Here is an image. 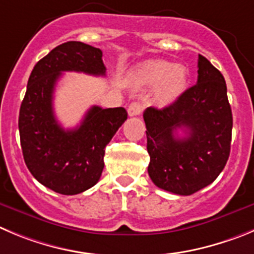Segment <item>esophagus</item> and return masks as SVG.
<instances>
[{
  "instance_id": "34e87169",
  "label": "esophagus",
  "mask_w": 254,
  "mask_h": 254,
  "mask_svg": "<svg viewBox=\"0 0 254 254\" xmlns=\"http://www.w3.org/2000/svg\"><path fill=\"white\" fill-rule=\"evenodd\" d=\"M143 105L139 101H134L127 108V114H129V116H138L143 113Z\"/></svg>"
}]
</instances>
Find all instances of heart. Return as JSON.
<instances>
[{"mask_svg": "<svg viewBox=\"0 0 254 254\" xmlns=\"http://www.w3.org/2000/svg\"><path fill=\"white\" fill-rule=\"evenodd\" d=\"M188 68L182 64L168 60L146 61L134 71V79L140 85L155 87V99L159 105L174 103L188 86Z\"/></svg>", "mask_w": 254, "mask_h": 254, "instance_id": "obj_1", "label": "heart"}]
</instances>
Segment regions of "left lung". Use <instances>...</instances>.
Masks as SVG:
<instances>
[{
	"instance_id": "obj_1",
	"label": "left lung",
	"mask_w": 254,
	"mask_h": 254,
	"mask_svg": "<svg viewBox=\"0 0 254 254\" xmlns=\"http://www.w3.org/2000/svg\"><path fill=\"white\" fill-rule=\"evenodd\" d=\"M148 173L158 188L190 195L217 179L229 158L231 105L223 75L204 56H198L196 84L163 109L144 111ZM186 131V138L176 135Z\"/></svg>"
}]
</instances>
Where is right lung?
Listing matches in <instances>:
<instances>
[{"mask_svg":"<svg viewBox=\"0 0 254 254\" xmlns=\"http://www.w3.org/2000/svg\"><path fill=\"white\" fill-rule=\"evenodd\" d=\"M65 71L105 76L100 49L79 41L59 45L35 65L18 116L21 148L31 174L46 188L73 195L98 183L105 146L127 119L124 108L91 106L75 129L65 130L52 108L54 91Z\"/></svg>","mask_w":254,"mask_h":254,"instance_id":"obj_1","label":"right lung"}]
</instances>
